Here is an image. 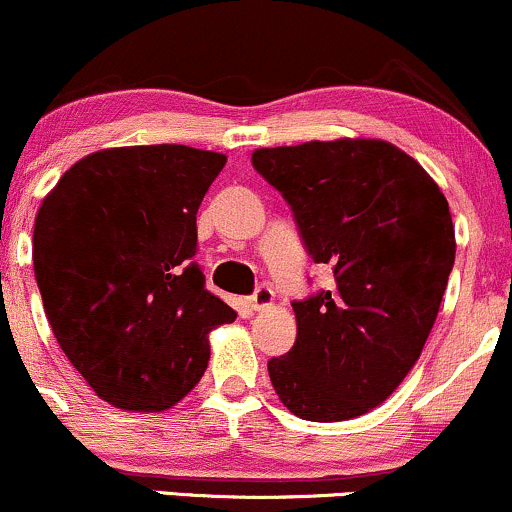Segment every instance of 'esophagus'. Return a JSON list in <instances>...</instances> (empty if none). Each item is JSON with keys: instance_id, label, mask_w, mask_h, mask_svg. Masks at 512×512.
<instances>
[{"instance_id": "1", "label": "esophagus", "mask_w": 512, "mask_h": 512, "mask_svg": "<svg viewBox=\"0 0 512 512\" xmlns=\"http://www.w3.org/2000/svg\"><path fill=\"white\" fill-rule=\"evenodd\" d=\"M272 301H274V291L269 289V286H257L255 289V293H252L250 296V305L255 310H262V308H267V305H272Z\"/></svg>"}]
</instances>
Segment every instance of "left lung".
<instances>
[{"label":"left lung","instance_id":"8db88e82","mask_svg":"<svg viewBox=\"0 0 512 512\" xmlns=\"http://www.w3.org/2000/svg\"><path fill=\"white\" fill-rule=\"evenodd\" d=\"M252 168L291 207L303 248L332 269L293 301L296 342L267 370L305 421L383 404L419 361L455 264L448 199L414 158L380 139L257 149Z\"/></svg>","mask_w":512,"mask_h":512}]
</instances>
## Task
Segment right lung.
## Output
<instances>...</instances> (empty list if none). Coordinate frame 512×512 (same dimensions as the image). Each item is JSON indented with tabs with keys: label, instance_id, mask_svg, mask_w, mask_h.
Masks as SVG:
<instances>
[{
	"label": "right lung",
	"instance_id": "obj_1",
	"mask_svg": "<svg viewBox=\"0 0 512 512\" xmlns=\"http://www.w3.org/2000/svg\"><path fill=\"white\" fill-rule=\"evenodd\" d=\"M226 156L182 144L81 158L43 199L33 267L57 344L117 409L163 411L209 363L236 310L207 291L197 209Z\"/></svg>",
	"mask_w": 512,
	"mask_h": 512
}]
</instances>
